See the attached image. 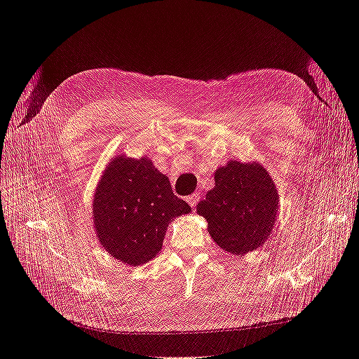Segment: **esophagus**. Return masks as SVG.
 <instances>
[{"instance_id": "obj_1", "label": "esophagus", "mask_w": 359, "mask_h": 359, "mask_svg": "<svg viewBox=\"0 0 359 359\" xmlns=\"http://www.w3.org/2000/svg\"><path fill=\"white\" fill-rule=\"evenodd\" d=\"M187 202H189V205L191 206V208H194V206H196V203L199 202V193H193V194H190V196H187Z\"/></svg>"}]
</instances>
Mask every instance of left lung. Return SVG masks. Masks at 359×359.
<instances>
[{"label": "left lung", "instance_id": "8db88e82", "mask_svg": "<svg viewBox=\"0 0 359 359\" xmlns=\"http://www.w3.org/2000/svg\"><path fill=\"white\" fill-rule=\"evenodd\" d=\"M214 181L196 205L212 241L235 256L262 247L278 212V191L269 172L259 161L229 160L215 170Z\"/></svg>", "mask_w": 359, "mask_h": 359}]
</instances>
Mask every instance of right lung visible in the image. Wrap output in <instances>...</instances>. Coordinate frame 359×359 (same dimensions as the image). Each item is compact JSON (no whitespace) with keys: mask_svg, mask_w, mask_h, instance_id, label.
Returning <instances> with one entry per match:
<instances>
[{"mask_svg":"<svg viewBox=\"0 0 359 359\" xmlns=\"http://www.w3.org/2000/svg\"><path fill=\"white\" fill-rule=\"evenodd\" d=\"M190 211L147 156H115L102 172L93 199L99 243L112 257L132 266L154 259L169 223Z\"/></svg>","mask_w":359,"mask_h":359,"instance_id":"obj_1","label":"right lung"}]
</instances>
